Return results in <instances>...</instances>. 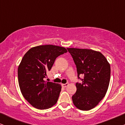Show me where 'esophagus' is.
<instances>
[{"label": "esophagus", "instance_id": "esophagus-1", "mask_svg": "<svg viewBox=\"0 0 125 125\" xmlns=\"http://www.w3.org/2000/svg\"><path fill=\"white\" fill-rule=\"evenodd\" d=\"M61 85H62V87H63V88H66V86H68V83H62V84H61Z\"/></svg>", "mask_w": 125, "mask_h": 125}]
</instances>
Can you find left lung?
I'll list each match as a JSON object with an SVG mask.
<instances>
[{"instance_id": "obj_1", "label": "left lung", "mask_w": 125, "mask_h": 125, "mask_svg": "<svg viewBox=\"0 0 125 125\" xmlns=\"http://www.w3.org/2000/svg\"><path fill=\"white\" fill-rule=\"evenodd\" d=\"M76 65L78 77L83 75L82 83H76L77 91L72 96L75 106L89 110L105 97L110 78V66L101 53L92 49L67 48Z\"/></svg>"}]
</instances>
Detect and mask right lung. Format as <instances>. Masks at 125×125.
<instances>
[{
  "label": "right lung",
  "instance_id": "obj_1",
  "mask_svg": "<svg viewBox=\"0 0 125 125\" xmlns=\"http://www.w3.org/2000/svg\"><path fill=\"white\" fill-rule=\"evenodd\" d=\"M68 51L53 45L32 47L23 56L18 67L20 91L24 98L35 108L47 109L57 102L60 84L44 80L58 56Z\"/></svg>",
  "mask_w": 125,
  "mask_h": 125
}]
</instances>
